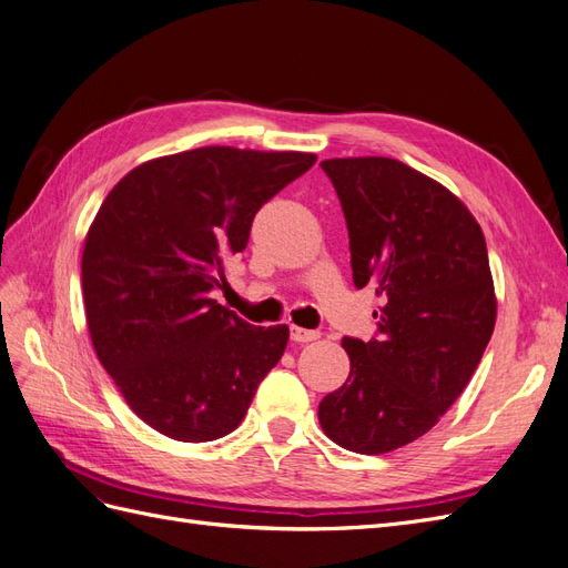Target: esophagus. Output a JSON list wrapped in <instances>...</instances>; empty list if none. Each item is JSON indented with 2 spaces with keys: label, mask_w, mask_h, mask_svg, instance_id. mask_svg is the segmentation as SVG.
Returning <instances> with one entry per match:
<instances>
[{
  "label": "esophagus",
  "mask_w": 568,
  "mask_h": 568,
  "mask_svg": "<svg viewBox=\"0 0 568 568\" xmlns=\"http://www.w3.org/2000/svg\"><path fill=\"white\" fill-rule=\"evenodd\" d=\"M291 338H294L296 343H311V341H317V338H320V332H315V329H303V326L291 324Z\"/></svg>",
  "instance_id": "1"
}]
</instances>
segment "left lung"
Wrapping results in <instances>:
<instances>
[{
    "instance_id": "1",
    "label": "left lung",
    "mask_w": 568,
    "mask_h": 568,
    "mask_svg": "<svg viewBox=\"0 0 568 568\" xmlns=\"http://www.w3.org/2000/svg\"><path fill=\"white\" fill-rule=\"evenodd\" d=\"M320 165L346 215L353 282L382 307L379 336L341 341L351 374L317 417L341 448L384 455L432 432L484 357L497 315L486 239L450 189L400 161Z\"/></svg>"
}]
</instances>
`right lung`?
Returning <instances> with one entry per match:
<instances>
[{"mask_svg": "<svg viewBox=\"0 0 568 568\" xmlns=\"http://www.w3.org/2000/svg\"><path fill=\"white\" fill-rule=\"evenodd\" d=\"M315 161L201 146L136 165L101 203L82 251L84 317L101 367L159 434H232L280 363L288 326H253L211 291L261 205Z\"/></svg>", "mask_w": 568, "mask_h": 568, "instance_id": "add662e5", "label": "right lung"}]
</instances>
